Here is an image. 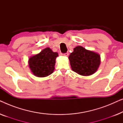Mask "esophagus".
Listing matches in <instances>:
<instances>
[{"label": "esophagus", "instance_id": "esophagus-1", "mask_svg": "<svg viewBox=\"0 0 123 123\" xmlns=\"http://www.w3.org/2000/svg\"><path fill=\"white\" fill-rule=\"evenodd\" d=\"M68 53H64V54H62V55H63V56H68Z\"/></svg>", "mask_w": 123, "mask_h": 123}]
</instances>
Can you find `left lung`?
I'll return each mask as SVG.
<instances>
[{
	"label": "left lung",
	"mask_w": 123,
	"mask_h": 123,
	"mask_svg": "<svg viewBox=\"0 0 123 123\" xmlns=\"http://www.w3.org/2000/svg\"><path fill=\"white\" fill-rule=\"evenodd\" d=\"M73 50L69 56L73 71L84 76L92 75L97 71L101 62L98 54L80 46H76Z\"/></svg>",
	"instance_id": "obj_1"
}]
</instances>
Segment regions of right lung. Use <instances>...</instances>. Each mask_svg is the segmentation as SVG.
I'll list each match as a JSON object with an SVG mask.
<instances>
[{"instance_id": "right-lung-1", "label": "right lung", "mask_w": 123, "mask_h": 123, "mask_svg": "<svg viewBox=\"0 0 123 123\" xmlns=\"http://www.w3.org/2000/svg\"><path fill=\"white\" fill-rule=\"evenodd\" d=\"M58 56L56 52L46 48L40 53L30 57L28 64L33 75L38 77H45L53 73L55 59Z\"/></svg>"}]
</instances>
